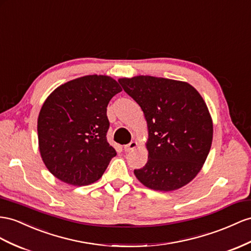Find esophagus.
<instances>
[{"instance_id": "obj_1", "label": "esophagus", "mask_w": 251, "mask_h": 251, "mask_svg": "<svg viewBox=\"0 0 251 251\" xmlns=\"http://www.w3.org/2000/svg\"><path fill=\"white\" fill-rule=\"evenodd\" d=\"M137 146H138V143L136 142V141H131V142H130L129 144H127V145L124 146V151H125L126 152L131 151H133L134 149H136Z\"/></svg>"}]
</instances>
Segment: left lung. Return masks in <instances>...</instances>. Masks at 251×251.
<instances>
[{
  "label": "left lung",
  "mask_w": 251,
  "mask_h": 251,
  "mask_svg": "<svg viewBox=\"0 0 251 251\" xmlns=\"http://www.w3.org/2000/svg\"><path fill=\"white\" fill-rule=\"evenodd\" d=\"M119 82L142 109L147 123V163L134 170L155 191H175L194 179L207 160L213 121L202 96L187 81L149 75Z\"/></svg>",
  "instance_id": "obj_1"
}]
</instances>
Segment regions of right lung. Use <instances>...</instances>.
Wrapping results in <instances>:
<instances>
[{
	"label": "right lung",
	"instance_id": "right-lung-1",
	"mask_svg": "<svg viewBox=\"0 0 251 251\" xmlns=\"http://www.w3.org/2000/svg\"><path fill=\"white\" fill-rule=\"evenodd\" d=\"M122 91L107 75L78 77L57 87L38 115V144L43 163L57 179L87 185L104 174L117 155L107 142V106Z\"/></svg>",
	"mask_w": 251,
	"mask_h": 251
}]
</instances>
